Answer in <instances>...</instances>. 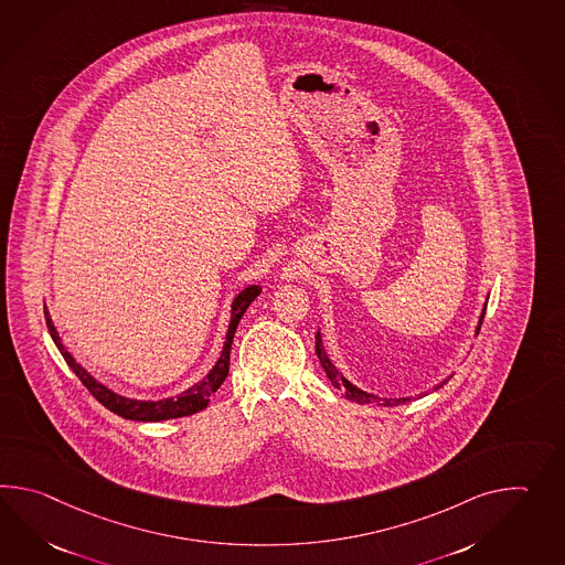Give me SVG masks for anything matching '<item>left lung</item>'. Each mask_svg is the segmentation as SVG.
<instances>
[{
	"label": "left lung",
	"instance_id": "left-lung-1",
	"mask_svg": "<svg viewBox=\"0 0 565 565\" xmlns=\"http://www.w3.org/2000/svg\"><path fill=\"white\" fill-rule=\"evenodd\" d=\"M484 312H487V303H484V308H482V313H480V320H478L477 334L480 327H482V318H484ZM316 354H318V359H320V364H322V369L327 371V376L332 381V385L337 387V390L342 391L344 393V397L349 399V402L356 403H376V405H385V407H393V405H402V403L412 402L414 397H399V399H387V397H376L373 393H366V391L359 390L356 385H352L351 381L347 379V376L340 373L339 369L332 364V361L328 359L327 351H324V344H322V337H320V330L316 332ZM450 381V376L448 379H444L441 383H438L434 391H438L439 387H444L446 383ZM427 393H422V395H417V397H424Z\"/></svg>",
	"mask_w": 565,
	"mask_h": 565
}]
</instances>
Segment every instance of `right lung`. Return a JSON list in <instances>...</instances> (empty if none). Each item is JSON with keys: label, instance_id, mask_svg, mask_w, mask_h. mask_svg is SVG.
Masks as SVG:
<instances>
[{"label": "right lung", "instance_id": "right-lung-1", "mask_svg": "<svg viewBox=\"0 0 565 565\" xmlns=\"http://www.w3.org/2000/svg\"><path fill=\"white\" fill-rule=\"evenodd\" d=\"M262 294L259 286H247L243 291H238L235 300L231 303V322H228V330H226L225 344H223V352L218 356V361L214 363L213 369L209 371V375L199 381L196 385H192L190 390L182 391L175 397H168V399H158V402H141V399H129L119 393L105 387L99 383L95 376L87 373L81 364L76 363L73 354L64 349L63 340L58 337L56 328L52 324L51 313L44 306V316H46V327L51 332L52 340L56 344V349L61 351L66 364L73 369L81 383L87 387L88 393L100 403L105 405L109 412L121 415L126 419H134V422H163V419H175V417H186V415L199 414L206 405L213 395L214 391L223 385L226 375H228V356H231V344H233V337L238 327V320L243 318L245 310L249 308L257 296Z\"/></svg>", "mask_w": 565, "mask_h": 565}]
</instances>
